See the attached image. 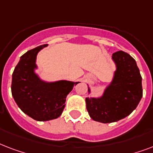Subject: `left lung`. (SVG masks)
I'll use <instances>...</instances> for the list:
<instances>
[{
  "label": "left lung",
  "mask_w": 153,
  "mask_h": 153,
  "mask_svg": "<svg viewBox=\"0 0 153 153\" xmlns=\"http://www.w3.org/2000/svg\"><path fill=\"white\" fill-rule=\"evenodd\" d=\"M115 70L111 81L98 97H93L88 85L86 109L94 121L112 123L128 116L142 98V78L136 60L128 53L112 55Z\"/></svg>",
  "instance_id": "left-lung-1"
}]
</instances>
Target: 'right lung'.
I'll return each instance as SVG.
<instances>
[{
	"mask_svg": "<svg viewBox=\"0 0 153 153\" xmlns=\"http://www.w3.org/2000/svg\"><path fill=\"white\" fill-rule=\"evenodd\" d=\"M44 44L24 54L14 69L12 94L19 108L36 121L58 118L65 107L66 98L80 82L46 81L36 72L37 55L48 47Z\"/></svg>",
	"mask_w": 153,
	"mask_h": 153,
	"instance_id": "add662e5",
	"label": "right lung"
}]
</instances>
